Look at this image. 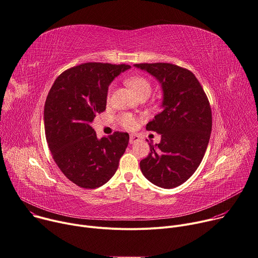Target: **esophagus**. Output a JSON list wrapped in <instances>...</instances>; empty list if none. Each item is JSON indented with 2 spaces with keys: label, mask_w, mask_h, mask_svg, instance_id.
I'll return each mask as SVG.
<instances>
[{
  "label": "esophagus",
  "mask_w": 258,
  "mask_h": 258,
  "mask_svg": "<svg viewBox=\"0 0 258 258\" xmlns=\"http://www.w3.org/2000/svg\"><path fill=\"white\" fill-rule=\"evenodd\" d=\"M139 140V137L137 135H130V138H129V142L130 145H133L135 144V142H137Z\"/></svg>",
  "instance_id": "34e87169"
}]
</instances>
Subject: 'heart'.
<instances>
[{"label":"heart","instance_id":"heart-1","mask_svg":"<svg viewBox=\"0 0 258 258\" xmlns=\"http://www.w3.org/2000/svg\"><path fill=\"white\" fill-rule=\"evenodd\" d=\"M130 88L138 95L141 96H150L152 92V83L145 77L135 76L130 78L127 81ZM110 94V88L108 90V97ZM120 124L126 129H133L136 126V119L130 113H124L119 119Z\"/></svg>","mask_w":258,"mask_h":258}]
</instances>
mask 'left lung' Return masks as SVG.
I'll return each instance as SVG.
<instances>
[{"mask_svg": "<svg viewBox=\"0 0 258 258\" xmlns=\"http://www.w3.org/2000/svg\"><path fill=\"white\" fill-rule=\"evenodd\" d=\"M162 85V110L147 124L161 134V142L140 161L141 172L152 183L173 188L185 182L202 162L212 129L210 103L195 75L165 62L138 63Z\"/></svg>", "mask_w": 258, "mask_h": 258, "instance_id": "obj_1", "label": "left lung"}]
</instances>
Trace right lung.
Wrapping results in <instances>:
<instances>
[{
  "instance_id": "obj_1",
  "label": "right lung",
  "mask_w": 258,
  "mask_h": 258,
  "mask_svg": "<svg viewBox=\"0 0 258 258\" xmlns=\"http://www.w3.org/2000/svg\"><path fill=\"white\" fill-rule=\"evenodd\" d=\"M128 64L86 62L54 81L48 93L44 122L49 150L61 172L83 188H96L116 173L129 134L113 132L98 139L90 126L105 110L110 82Z\"/></svg>"
}]
</instances>
